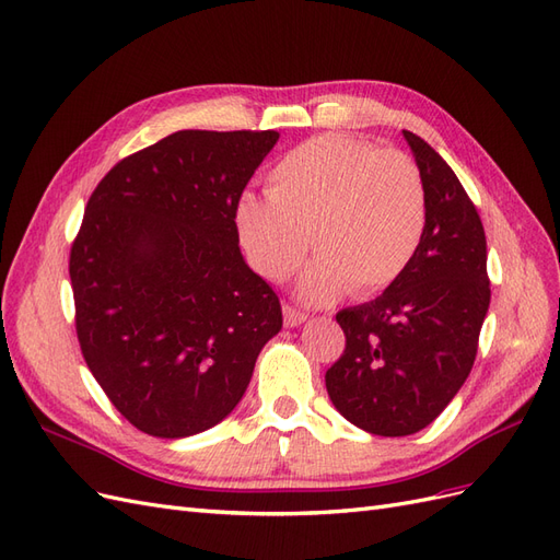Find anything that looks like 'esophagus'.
I'll return each instance as SVG.
<instances>
[{
	"mask_svg": "<svg viewBox=\"0 0 560 560\" xmlns=\"http://www.w3.org/2000/svg\"><path fill=\"white\" fill-rule=\"evenodd\" d=\"M282 313H284V325H287V327H299L301 322H306V319H308V315H306V313L299 311V308H294V306H290V303H284V306H282Z\"/></svg>",
	"mask_w": 560,
	"mask_h": 560,
	"instance_id": "esophagus-1",
	"label": "esophagus"
}]
</instances>
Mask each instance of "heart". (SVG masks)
Returning a JSON list of instances; mask_svg holds the SVG:
<instances>
[{"label":"heart","mask_w":560,"mask_h":560,"mask_svg":"<svg viewBox=\"0 0 560 560\" xmlns=\"http://www.w3.org/2000/svg\"><path fill=\"white\" fill-rule=\"evenodd\" d=\"M425 214V184L409 154L319 135L270 167L268 196L238 200L235 229L252 268L273 282L290 278L313 245L319 257L301 296L327 303L393 284L413 259Z\"/></svg>","instance_id":"heart-1"}]
</instances>
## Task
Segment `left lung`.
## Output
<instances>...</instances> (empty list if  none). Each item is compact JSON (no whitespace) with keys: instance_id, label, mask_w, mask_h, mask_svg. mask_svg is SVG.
Returning <instances> with one entry per match:
<instances>
[{"instance_id":"8db88e82","label":"left lung","mask_w":560,"mask_h":560,"mask_svg":"<svg viewBox=\"0 0 560 560\" xmlns=\"http://www.w3.org/2000/svg\"><path fill=\"white\" fill-rule=\"evenodd\" d=\"M425 184V231L387 290L336 313L346 350L327 369L334 406L371 434H413L442 413L477 360L490 303L486 233L451 165L404 130Z\"/></svg>"}]
</instances>
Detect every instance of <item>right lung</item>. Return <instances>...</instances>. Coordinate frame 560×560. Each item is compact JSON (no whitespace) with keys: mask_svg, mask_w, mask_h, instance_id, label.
<instances>
[{"mask_svg":"<svg viewBox=\"0 0 560 560\" xmlns=\"http://www.w3.org/2000/svg\"><path fill=\"white\" fill-rule=\"evenodd\" d=\"M276 130H179L118 161L70 249L74 325L91 374L130 425L198 434L245 395L282 327L245 264L235 206Z\"/></svg>","mask_w":560,"mask_h":560,"instance_id":"1","label":"right lung"}]
</instances>
